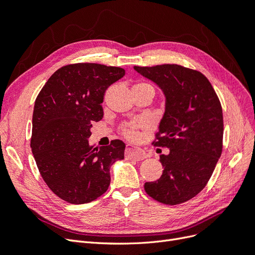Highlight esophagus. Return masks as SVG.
<instances>
[{
    "mask_svg": "<svg viewBox=\"0 0 255 255\" xmlns=\"http://www.w3.org/2000/svg\"><path fill=\"white\" fill-rule=\"evenodd\" d=\"M126 157L135 160H142L146 157V154L139 148L135 146H128L126 150Z\"/></svg>",
    "mask_w": 255,
    "mask_h": 255,
    "instance_id": "1",
    "label": "esophagus"
}]
</instances>
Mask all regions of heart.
I'll return each instance as SVG.
<instances>
[{"instance_id":"b5f03b06","label":"heart","mask_w":255,"mask_h":255,"mask_svg":"<svg viewBox=\"0 0 255 255\" xmlns=\"http://www.w3.org/2000/svg\"><path fill=\"white\" fill-rule=\"evenodd\" d=\"M134 87H149L153 88V86L149 83H137L134 85ZM154 89V88H153ZM141 126L140 122H133V123H128V125H126L122 128V133L128 139H135L137 137V128Z\"/></svg>"}]
</instances>
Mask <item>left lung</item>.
I'll use <instances>...</instances> for the list:
<instances>
[{
    "label": "left lung",
    "instance_id": "8db88e82",
    "mask_svg": "<svg viewBox=\"0 0 255 255\" xmlns=\"http://www.w3.org/2000/svg\"><path fill=\"white\" fill-rule=\"evenodd\" d=\"M163 90L166 104L156 133L163 174L146 182L144 190L156 201L176 205L196 197L214 172L222 152L223 117L219 99L205 76L180 65L134 67Z\"/></svg>",
    "mask_w": 255,
    "mask_h": 255
}]
</instances>
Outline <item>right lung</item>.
<instances>
[{"label":"right lung","mask_w":255,"mask_h":255,"mask_svg":"<svg viewBox=\"0 0 255 255\" xmlns=\"http://www.w3.org/2000/svg\"><path fill=\"white\" fill-rule=\"evenodd\" d=\"M125 69L100 64L67 65L54 72L37 96L30 148L43 181L60 199L84 204L111 184V166L125 158L126 144L90 145L92 123L103 118L106 89Z\"/></svg>","instance_id":"add662e5"}]
</instances>
